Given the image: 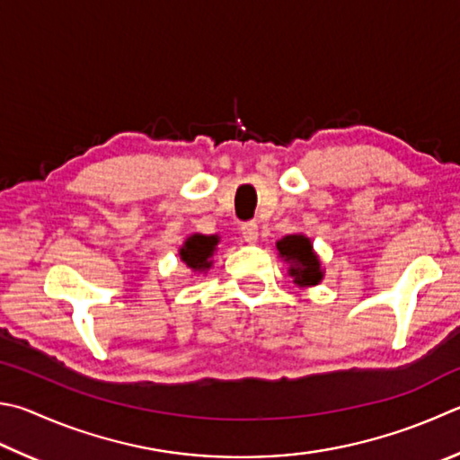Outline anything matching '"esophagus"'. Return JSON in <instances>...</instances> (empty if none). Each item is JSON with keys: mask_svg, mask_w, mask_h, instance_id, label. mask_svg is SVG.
Here are the masks:
<instances>
[{"mask_svg": "<svg viewBox=\"0 0 460 460\" xmlns=\"http://www.w3.org/2000/svg\"><path fill=\"white\" fill-rule=\"evenodd\" d=\"M241 235H243V239L247 241V243H255V241L259 239V227L257 223H243L241 225Z\"/></svg>", "mask_w": 460, "mask_h": 460, "instance_id": "esophagus-1", "label": "esophagus"}]
</instances>
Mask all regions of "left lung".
<instances>
[{
  "mask_svg": "<svg viewBox=\"0 0 460 460\" xmlns=\"http://www.w3.org/2000/svg\"><path fill=\"white\" fill-rule=\"evenodd\" d=\"M278 253L283 261L289 263L288 271L297 288H314L323 279V267L320 255L314 252L312 239L304 233H294L279 239Z\"/></svg>",
  "mask_w": 460,
  "mask_h": 460,
  "instance_id": "obj_1",
  "label": "left lung"
}]
</instances>
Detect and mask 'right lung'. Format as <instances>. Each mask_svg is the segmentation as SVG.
<instances>
[{"label": "right lung", "mask_w": 460, "mask_h": 460, "mask_svg": "<svg viewBox=\"0 0 460 460\" xmlns=\"http://www.w3.org/2000/svg\"><path fill=\"white\" fill-rule=\"evenodd\" d=\"M221 237L203 235V233H193L185 239V243L179 247L181 261L187 265V270L193 273H207L213 267V255L217 252Z\"/></svg>", "instance_id": "add662e5"}]
</instances>
